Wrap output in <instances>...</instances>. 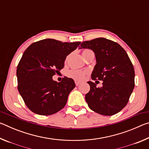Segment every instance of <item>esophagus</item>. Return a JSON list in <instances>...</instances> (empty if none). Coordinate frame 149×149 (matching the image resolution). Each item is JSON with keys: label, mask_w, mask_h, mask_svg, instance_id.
I'll return each instance as SVG.
<instances>
[{"label": "esophagus", "mask_w": 149, "mask_h": 149, "mask_svg": "<svg viewBox=\"0 0 149 149\" xmlns=\"http://www.w3.org/2000/svg\"><path fill=\"white\" fill-rule=\"evenodd\" d=\"M75 85H77V86H78V85H79V84H81V82H79V81H75Z\"/></svg>", "instance_id": "1"}]
</instances>
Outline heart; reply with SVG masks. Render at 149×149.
<instances>
[{"label": "heart", "mask_w": 149, "mask_h": 149, "mask_svg": "<svg viewBox=\"0 0 149 149\" xmlns=\"http://www.w3.org/2000/svg\"><path fill=\"white\" fill-rule=\"evenodd\" d=\"M92 50L89 49H85L82 52L83 56H84L85 54H87L88 52H91ZM67 75L70 78H72L75 81H83L85 79L86 75L88 74V71L87 70H76L72 69L67 72Z\"/></svg>", "instance_id": "1"}]
</instances>
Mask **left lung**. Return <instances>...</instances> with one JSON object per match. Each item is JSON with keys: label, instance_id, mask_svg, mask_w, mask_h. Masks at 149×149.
I'll return each instance as SVG.
<instances>
[{"label": "left lung", "instance_id": "8db88e82", "mask_svg": "<svg viewBox=\"0 0 149 149\" xmlns=\"http://www.w3.org/2000/svg\"><path fill=\"white\" fill-rule=\"evenodd\" d=\"M80 49L95 52L97 64L91 79L103 81L101 87L87 82L90 85L85 95L88 106L101 115L117 114L127 104L135 87L134 68L127 52L117 42L102 37L83 42Z\"/></svg>", "mask_w": 149, "mask_h": 149}]
</instances>
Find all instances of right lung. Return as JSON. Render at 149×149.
<instances>
[{
	"label": "right lung",
	"mask_w": 149,
	"mask_h": 149,
	"mask_svg": "<svg viewBox=\"0 0 149 149\" xmlns=\"http://www.w3.org/2000/svg\"><path fill=\"white\" fill-rule=\"evenodd\" d=\"M80 43L46 39L33 42L25 50L17 67V89L33 112L49 116L65 107L75 87L74 81L64 77L57 82L52 76L64 68L65 58Z\"/></svg>",
	"instance_id": "1"
}]
</instances>
